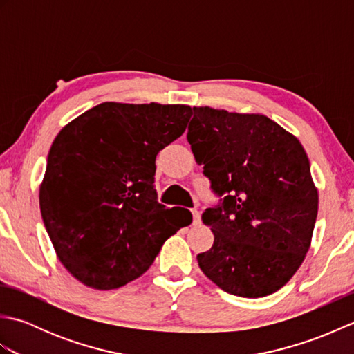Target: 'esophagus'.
<instances>
[{
  "label": "esophagus",
  "mask_w": 354,
  "mask_h": 354,
  "mask_svg": "<svg viewBox=\"0 0 354 354\" xmlns=\"http://www.w3.org/2000/svg\"><path fill=\"white\" fill-rule=\"evenodd\" d=\"M192 214H193V225H199L201 223V213L198 209H192Z\"/></svg>",
  "instance_id": "esophagus-1"
}]
</instances>
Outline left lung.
<instances>
[{
  "mask_svg": "<svg viewBox=\"0 0 354 354\" xmlns=\"http://www.w3.org/2000/svg\"><path fill=\"white\" fill-rule=\"evenodd\" d=\"M187 140L221 204L202 222L214 243L202 272L231 295L281 289L301 266L318 214V190L301 142L261 114L193 108Z\"/></svg>",
  "mask_w": 354,
  "mask_h": 354,
  "instance_id": "8db88e82",
  "label": "left lung"
}]
</instances>
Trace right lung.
I'll return each instance as SVG.
<instances>
[{
    "mask_svg": "<svg viewBox=\"0 0 354 354\" xmlns=\"http://www.w3.org/2000/svg\"><path fill=\"white\" fill-rule=\"evenodd\" d=\"M187 104L104 102L57 133L39 187L45 228L59 260L88 288L118 289L152 265L192 223L155 190L156 155L181 137Z\"/></svg>",
    "mask_w": 354,
    "mask_h": 354,
    "instance_id": "right-lung-1",
    "label": "right lung"
}]
</instances>
